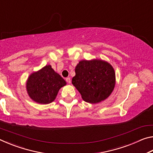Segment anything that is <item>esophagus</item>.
<instances>
[{
	"mask_svg": "<svg viewBox=\"0 0 153 153\" xmlns=\"http://www.w3.org/2000/svg\"><path fill=\"white\" fill-rule=\"evenodd\" d=\"M66 82L68 83V84H70L71 82L70 77H67V78H66Z\"/></svg>",
	"mask_w": 153,
	"mask_h": 153,
	"instance_id": "34e87169",
	"label": "esophagus"
}]
</instances>
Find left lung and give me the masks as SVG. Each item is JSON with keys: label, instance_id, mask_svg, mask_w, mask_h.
<instances>
[{"label": "left lung", "instance_id": "obj_1", "mask_svg": "<svg viewBox=\"0 0 153 153\" xmlns=\"http://www.w3.org/2000/svg\"><path fill=\"white\" fill-rule=\"evenodd\" d=\"M75 72L72 84L87 102L97 103L105 100L115 88V71L107 61L100 59L80 61Z\"/></svg>", "mask_w": 153, "mask_h": 153}]
</instances>
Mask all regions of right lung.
I'll use <instances>...</instances> for the list:
<instances>
[{
  "mask_svg": "<svg viewBox=\"0 0 153 153\" xmlns=\"http://www.w3.org/2000/svg\"><path fill=\"white\" fill-rule=\"evenodd\" d=\"M66 84L63 77L48 65L30 75L26 82V90L33 101L49 104L55 100L59 90Z\"/></svg>",
  "mask_w": 153,
  "mask_h": 153,
  "instance_id": "obj_1",
  "label": "right lung"
}]
</instances>
